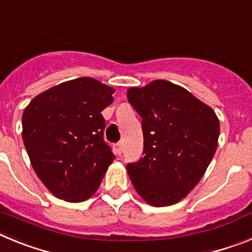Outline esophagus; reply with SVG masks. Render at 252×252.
Returning a JSON list of instances; mask_svg holds the SVG:
<instances>
[{
    "instance_id": "1",
    "label": "esophagus",
    "mask_w": 252,
    "mask_h": 252,
    "mask_svg": "<svg viewBox=\"0 0 252 252\" xmlns=\"http://www.w3.org/2000/svg\"><path fill=\"white\" fill-rule=\"evenodd\" d=\"M113 150H115V154L116 155H121L122 154V142H117V144H115V146H113Z\"/></svg>"
}]
</instances>
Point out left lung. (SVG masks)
Listing matches in <instances>:
<instances>
[{
  "label": "left lung",
  "mask_w": 252,
  "mask_h": 252,
  "mask_svg": "<svg viewBox=\"0 0 252 252\" xmlns=\"http://www.w3.org/2000/svg\"><path fill=\"white\" fill-rule=\"evenodd\" d=\"M141 116L144 158L127 164L131 183L154 207L178 203L201 180L218 145L215 111L190 92L168 81H153L127 91Z\"/></svg>",
  "instance_id": "1"
}]
</instances>
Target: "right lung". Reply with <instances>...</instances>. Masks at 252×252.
<instances>
[{
    "mask_svg": "<svg viewBox=\"0 0 252 252\" xmlns=\"http://www.w3.org/2000/svg\"><path fill=\"white\" fill-rule=\"evenodd\" d=\"M112 87L82 77L51 87L22 113V140L31 165L57 198L83 202L98 189L115 155L103 140L102 111Z\"/></svg>",
    "mask_w": 252,
    "mask_h": 252,
    "instance_id": "obj_1",
    "label": "right lung"
}]
</instances>
